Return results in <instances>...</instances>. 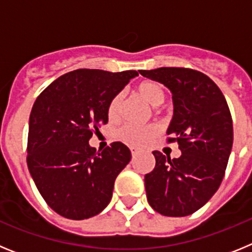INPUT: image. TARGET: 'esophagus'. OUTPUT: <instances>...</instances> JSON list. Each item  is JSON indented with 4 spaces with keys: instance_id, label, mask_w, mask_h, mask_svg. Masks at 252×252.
<instances>
[{
    "instance_id": "obj_1",
    "label": "esophagus",
    "mask_w": 252,
    "mask_h": 252,
    "mask_svg": "<svg viewBox=\"0 0 252 252\" xmlns=\"http://www.w3.org/2000/svg\"><path fill=\"white\" fill-rule=\"evenodd\" d=\"M130 150H131V154H132V157H135V155H136V154L139 153V149L135 148V146H131Z\"/></svg>"
}]
</instances>
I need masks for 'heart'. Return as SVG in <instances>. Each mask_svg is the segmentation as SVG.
Segmentation results:
<instances>
[{"mask_svg":"<svg viewBox=\"0 0 252 252\" xmlns=\"http://www.w3.org/2000/svg\"><path fill=\"white\" fill-rule=\"evenodd\" d=\"M136 93L150 106L158 107L165 101V91L160 83L155 81H144L137 84ZM122 103H124V94L117 93L111 98L107 106V117L110 121L119 120L121 115ZM159 112V111H158ZM159 133V127L157 125H150L148 127H135L126 125L117 132L120 140L132 146H144L151 141Z\"/></svg>","mask_w":252,"mask_h":252,"instance_id":"b5f03b06","label":"heart"}]
</instances>
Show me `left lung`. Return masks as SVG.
<instances>
[{"label":"left lung","mask_w":252,"mask_h":252,"mask_svg":"<svg viewBox=\"0 0 252 252\" xmlns=\"http://www.w3.org/2000/svg\"><path fill=\"white\" fill-rule=\"evenodd\" d=\"M169 88L174 116L166 133L182 155L170 159L153 151L157 164L145 175L148 202L157 212L184 217L203 207L221 186L233 142L232 117L217 84L189 68L140 70Z\"/></svg>","instance_id":"1"}]
</instances>
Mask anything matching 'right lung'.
Here are the masks:
<instances>
[{"mask_svg": "<svg viewBox=\"0 0 252 252\" xmlns=\"http://www.w3.org/2000/svg\"><path fill=\"white\" fill-rule=\"evenodd\" d=\"M136 75V70L77 69L55 79L35 101L26 161L40 194L58 215L84 220L110 203L131 151L120 141L97 151L88 141L108 121L111 98Z\"/></svg>", "mask_w": 252, "mask_h": 252, "instance_id": "1", "label": "right lung"}]
</instances>
